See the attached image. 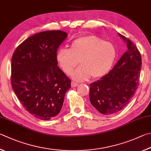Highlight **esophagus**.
Wrapping results in <instances>:
<instances>
[{"instance_id": "1", "label": "esophagus", "mask_w": 151, "mask_h": 151, "mask_svg": "<svg viewBox=\"0 0 151 151\" xmlns=\"http://www.w3.org/2000/svg\"><path fill=\"white\" fill-rule=\"evenodd\" d=\"M78 85V84L75 83V82H72V83H71V86L72 87H76V86H77Z\"/></svg>"}]
</instances>
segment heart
I'll use <instances>...</instances> for the list:
<instances>
[{"instance_id": "obj_1", "label": "heart", "mask_w": 151, "mask_h": 151, "mask_svg": "<svg viewBox=\"0 0 151 151\" xmlns=\"http://www.w3.org/2000/svg\"><path fill=\"white\" fill-rule=\"evenodd\" d=\"M117 50L113 43L106 42L96 35H85L71 43L70 49H61L56 53V60L65 73L69 74L77 66L81 67L72 73L76 81L100 78L106 75L113 66Z\"/></svg>"}]
</instances>
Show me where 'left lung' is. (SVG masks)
I'll return each mask as SVG.
<instances>
[{
  "label": "left lung",
  "instance_id": "8db88e82",
  "mask_svg": "<svg viewBox=\"0 0 151 151\" xmlns=\"http://www.w3.org/2000/svg\"><path fill=\"white\" fill-rule=\"evenodd\" d=\"M127 50L108 74L90 84V101L104 115L121 111L129 103L137 89L141 68V57L137 47L123 35Z\"/></svg>",
  "mask_w": 151,
  "mask_h": 151
}]
</instances>
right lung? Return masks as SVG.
Returning <instances> with one entry per match:
<instances>
[{"instance_id":"add662e5","label":"right lung","mask_w":151,"mask_h":151,"mask_svg":"<svg viewBox=\"0 0 151 151\" xmlns=\"http://www.w3.org/2000/svg\"><path fill=\"white\" fill-rule=\"evenodd\" d=\"M67 34L40 32L19 45L11 62V84L27 111L49 120L61 111L71 81L57 66L56 53Z\"/></svg>"}]
</instances>
